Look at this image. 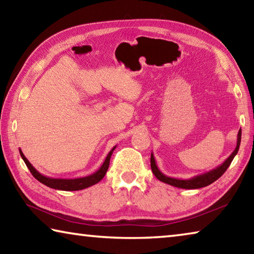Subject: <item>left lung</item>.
Returning a JSON list of instances; mask_svg holds the SVG:
<instances>
[{"mask_svg": "<svg viewBox=\"0 0 254 254\" xmlns=\"http://www.w3.org/2000/svg\"><path fill=\"white\" fill-rule=\"evenodd\" d=\"M241 130L238 133V141H236V147L234 149V151L230 154V157L226 159V160L220 165L216 168H214L212 170L207 171V173H204L198 176H195V177L189 178V179H178V178H173V177H168V176L163 175L160 170H159L156 160H154L153 153H151V158H150V162H151V170L153 175L160 180L162 183H166L168 185H171V186L178 187V188H183V189H198V188H203L208 186V185L213 184L215 180H217L221 176L225 173L226 169L229 168L232 160H233L234 157L236 156V153L239 151L240 148V143H241Z\"/></svg>", "mask_w": 254, "mask_h": 254, "instance_id": "left-lung-1", "label": "left lung"}]
</instances>
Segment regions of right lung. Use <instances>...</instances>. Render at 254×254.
<instances>
[{
    "mask_svg": "<svg viewBox=\"0 0 254 254\" xmlns=\"http://www.w3.org/2000/svg\"><path fill=\"white\" fill-rule=\"evenodd\" d=\"M117 148V145L111 150L107 154L104 162H103V165L101 166V168L98 169L95 173L89 175V176H86V177H81V178H74V179H63V178H50V177H47V176L41 175L39 171H38L30 163V161L28 160L27 158L24 157L23 152L21 151L20 149V154H21V158L23 159V161L25 165L30 170V173L32 174V176L34 178H36L38 182H40L41 184L46 185V186H48L50 188H54V189H58V190H67V191H70V190H81V189H85L87 187H91L93 185L97 184L98 182H101V180L104 178V176L106 174L107 169H109V166H110V159L112 153H113L114 149Z\"/></svg>",
    "mask_w": 254,
    "mask_h": 254,
    "instance_id": "add662e5",
    "label": "right lung"
}]
</instances>
